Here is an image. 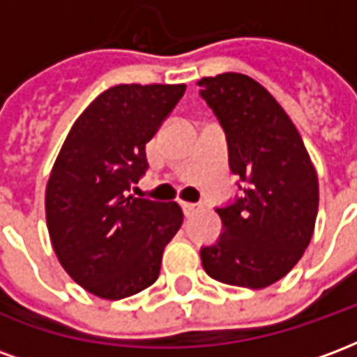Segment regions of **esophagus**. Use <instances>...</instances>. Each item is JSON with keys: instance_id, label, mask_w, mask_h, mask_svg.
I'll list each match as a JSON object with an SVG mask.
<instances>
[{"instance_id": "34e87169", "label": "esophagus", "mask_w": 357, "mask_h": 357, "mask_svg": "<svg viewBox=\"0 0 357 357\" xmlns=\"http://www.w3.org/2000/svg\"><path fill=\"white\" fill-rule=\"evenodd\" d=\"M197 210H199V206H197V204H191V202H183V212H185V216H193Z\"/></svg>"}]
</instances>
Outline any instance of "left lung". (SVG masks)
<instances>
[{
  "label": "left lung",
  "mask_w": 357,
  "mask_h": 357,
  "mask_svg": "<svg viewBox=\"0 0 357 357\" xmlns=\"http://www.w3.org/2000/svg\"><path fill=\"white\" fill-rule=\"evenodd\" d=\"M224 128L229 168L245 195L216 208L224 233L201 250L202 268L222 283L266 289L298 262L312 241L319 204L314 162L289 114L247 74L197 82Z\"/></svg>",
  "instance_id": "1"
}]
</instances>
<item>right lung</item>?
Returning <instances> with one entry per match:
<instances>
[{
	"label": "right lung",
	"mask_w": 357,
	"mask_h": 357,
	"mask_svg": "<svg viewBox=\"0 0 357 357\" xmlns=\"http://www.w3.org/2000/svg\"><path fill=\"white\" fill-rule=\"evenodd\" d=\"M185 84H120L89 102L66 135L45 187L51 245L68 275L105 300L145 291L183 224L178 202L128 195L149 168L145 145Z\"/></svg>",
	"instance_id": "right-lung-1"
}]
</instances>
